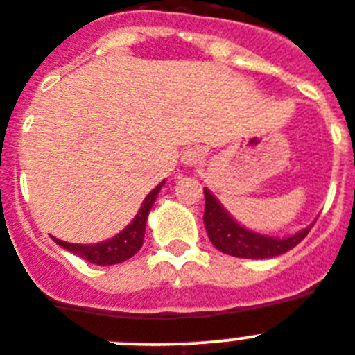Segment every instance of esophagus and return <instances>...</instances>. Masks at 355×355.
<instances>
[{
  "instance_id": "1",
  "label": "esophagus",
  "mask_w": 355,
  "mask_h": 355,
  "mask_svg": "<svg viewBox=\"0 0 355 355\" xmlns=\"http://www.w3.org/2000/svg\"><path fill=\"white\" fill-rule=\"evenodd\" d=\"M181 162L189 166H198L202 163V153L199 147H187L183 150Z\"/></svg>"
}]
</instances>
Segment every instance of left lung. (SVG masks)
I'll return each instance as SVG.
<instances>
[{
  "label": "left lung",
  "instance_id": "8db88e82",
  "mask_svg": "<svg viewBox=\"0 0 355 355\" xmlns=\"http://www.w3.org/2000/svg\"><path fill=\"white\" fill-rule=\"evenodd\" d=\"M202 219H205V226H207L211 244L226 255L239 257V259H271V257L282 255L304 241L313 226L311 224L309 228L286 239L266 237L260 233L250 232V230L242 228L239 223H235L207 189H205Z\"/></svg>",
  "mask_w": 355,
  "mask_h": 355
}]
</instances>
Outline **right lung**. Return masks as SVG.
<instances>
[{"instance_id": "right-lung-1", "label": "right lung", "mask_w": 355, "mask_h": 355, "mask_svg": "<svg viewBox=\"0 0 355 355\" xmlns=\"http://www.w3.org/2000/svg\"><path fill=\"white\" fill-rule=\"evenodd\" d=\"M163 183H165V181H162V183L157 184L156 189L144 199L140 211L136 214L132 223L129 224L123 232H120L118 235H114L113 239H109V241L98 242V244H69V242L60 241V239H53L59 246L71 251V253H75V255L80 257V259L87 260L91 264L113 266L120 264V262H125L127 259H131L132 255H136V253L140 251L141 244H144L147 215L148 211H150V208H153L154 201H156L157 198V192L162 190Z\"/></svg>"}]
</instances>
